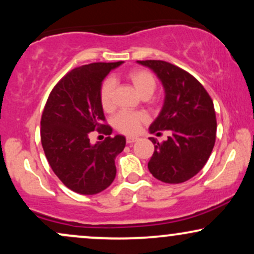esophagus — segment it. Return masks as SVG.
Returning a JSON list of instances; mask_svg holds the SVG:
<instances>
[{
  "instance_id": "1",
  "label": "esophagus",
  "mask_w": 254,
  "mask_h": 254,
  "mask_svg": "<svg viewBox=\"0 0 254 254\" xmlns=\"http://www.w3.org/2000/svg\"><path fill=\"white\" fill-rule=\"evenodd\" d=\"M137 141V137H127V143H129V144H131V143H133V142H136Z\"/></svg>"
}]
</instances>
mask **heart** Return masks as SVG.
<instances>
[{
  "instance_id": "obj_1",
  "label": "heart",
  "mask_w": 254,
  "mask_h": 254,
  "mask_svg": "<svg viewBox=\"0 0 254 254\" xmlns=\"http://www.w3.org/2000/svg\"><path fill=\"white\" fill-rule=\"evenodd\" d=\"M127 78L132 84L136 92L142 98H149L155 92L157 82L150 71L145 69H131L127 74ZM115 81L113 78H106L101 83L99 89V100L104 111H111L115 105ZM147 116L142 112H121L113 118V127L127 135H133L139 130L142 123H144Z\"/></svg>"
}]
</instances>
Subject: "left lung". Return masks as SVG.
<instances>
[{
  "label": "left lung",
  "mask_w": 254,
  "mask_h": 254,
  "mask_svg": "<svg viewBox=\"0 0 254 254\" xmlns=\"http://www.w3.org/2000/svg\"><path fill=\"white\" fill-rule=\"evenodd\" d=\"M137 62L155 72L165 88L164 107L149 131H172L161 143L150 137L155 149L148 168L161 182L184 183L202 170L215 145L214 103L202 83L179 66L156 60Z\"/></svg>",
  "instance_id": "8db88e82"
}]
</instances>
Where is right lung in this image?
<instances>
[{
    "label": "right lung",
    "instance_id": "1",
    "mask_svg": "<svg viewBox=\"0 0 254 254\" xmlns=\"http://www.w3.org/2000/svg\"><path fill=\"white\" fill-rule=\"evenodd\" d=\"M122 63H90L72 69L58 81L44 107V153L58 179L77 193H99L116 178L115 159L124 149L125 137H106L93 145L89 135L94 130L111 135L99 89L106 75Z\"/></svg>",
    "mask_w": 254,
    "mask_h": 254
}]
</instances>
